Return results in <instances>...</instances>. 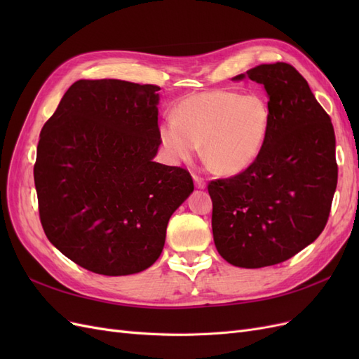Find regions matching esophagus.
Instances as JSON below:
<instances>
[{"label":"esophagus","mask_w":359,"mask_h":359,"mask_svg":"<svg viewBox=\"0 0 359 359\" xmlns=\"http://www.w3.org/2000/svg\"><path fill=\"white\" fill-rule=\"evenodd\" d=\"M193 181H194V186H196L198 189H205L206 187V182L202 177L199 175H193Z\"/></svg>","instance_id":"34e87169"}]
</instances>
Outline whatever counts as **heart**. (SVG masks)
I'll return each instance as SVG.
<instances>
[{"instance_id": "b5f03b06", "label": "heart", "mask_w": 359, "mask_h": 359, "mask_svg": "<svg viewBox=\"0 0 359 359\" xmlns=\"http://www.w3.org/2000/svg\"><path fill=\"white\" fill-rule=\"evenodd\" d=\"M269 123L271 111L262 97L211 90L184 97L177 116L163 119L158 133L172 160L189 161L203 145L206 165L233 175L257 158Z\"/></svg>"}]
</instances>
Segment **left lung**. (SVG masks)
<instances>
[{"instance_id":"obj_1","label":"left lung","mask_w":359,"mask_h":359,"mask_svg":"<svg viewBox=\"0 0 359 359\" xmlns=\"http://www.w3.org/2000/svg\"><path fill=\"white\" fill-rule=\"evenodd\" d=\"M247 76L269 99L265 145L245 170L211 181L208 193L217 252L235 266L262 268L285 262L322 233L339 168L331 118L299 72L274 62Z\"/></svg>"}]
</instances>
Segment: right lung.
Returning <instances> with one entry per match:
<instances>
[{
	"label": "right lung",
	"mask_w": 359,
	"mask_h": 359,
	"mask_svg": "<svg viewBox=\"0 0 359 359\" xmlns=\"http://www.w3.org/2000/svg\"><path fill=\"white\" fill-rule=\"evenodd\" d=\"M158 90L81 79L41 128L34 182L43 231L95 274L153 265L170 215L194 189L189 170L153 160L161 144Z\"/></svg>",
	"instance_id": "right-lung-1"
}]
</instances>
